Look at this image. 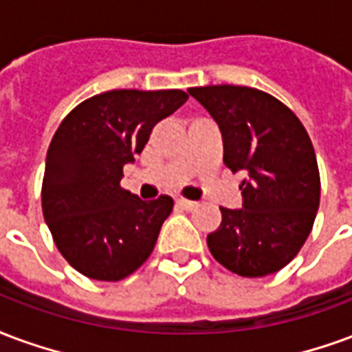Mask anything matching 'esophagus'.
<instances>
[{
	"mask_svg": "<svg viewBox=\"0 0 352 352\" xmlns=\"http://www.w3.org/2000/svg\"><path fill=\"white\" fill-rule=\"evenodd\" d=\"M176 204H178V206L182 208V210H193V208L197 206L195 202L186 201V199H176Z\"/></svg>",
	"mask_w": 352,
	"mask_h": 352,
	"instance_id": "1",
	"label": "esophagus"
}]
</instances>
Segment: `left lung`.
<instances>
[{"label":"left lung","mask_w":352,"mask_h":352,"mask_svg":"<svg viewBox=\"0 0 352 352\" xmlns=\"http://www.w3.org/2000/svg\"><path fill=\"white\" fill-rule=\"evenodd\" d=\"M219 125L223 161L245 173L242 208H221L208 234L217 263L243 278H263L296 257L319 210L317 157L304 125L276 97L245 86L187 89Z\"/></svg>","instance_id":"8db88e82"}]
</instances>
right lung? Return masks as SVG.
Listing matches in <instances>:
<instances>
[{"instance_id": "add662e5", "label": "right lung", "mask_w": 352, "mask_h": 352, "mask_svg": "<svg viewBox=\"0 0 352 352\" xmlns=\"http://www.w3.org/2000/svg\"><path fill=\"white\" fill-rule=\"evenodd\" d=\"M187 101L182 89H112L67 114L46 153L43 215L58 250L84 276L120 281L150 257L174 201L120 187L153 125Z\"/></svg>"}]
</instances>
